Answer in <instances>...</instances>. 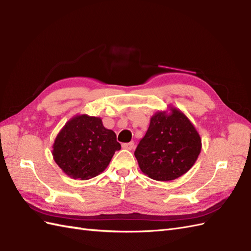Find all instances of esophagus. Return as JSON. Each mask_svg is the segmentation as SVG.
<instances>
[{
  "instance_id": "obj_1",
  "label": "esophagus",
  "mask_w": 251,
  "mask_h": 251,
  "mask_svg": "<svg viewBox=\"0 0 251 251\" xmlns=\"http://www.w3.org/2000/svg\"><path fill=\"white\" fill-rule=\"evenodd\" d=\"M122 148L131 151V150L135 149V142L131 141V142H128V143H123V144H122Z\"/></svg>"
}]
</instances>
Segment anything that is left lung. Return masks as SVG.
<instances>
[{
    "mask_svg": "<svg viewBox=\"0 0 251 251\" xmlns=\"http://www.w3.org/2000/svg\"><path fill=\"white\" fill-rule=\"evenodd\" d=\"M201 148V137L194 124L180 110L170 106L169 111H158L151 118L135 156L145 176L168 182L190 170Z\"/></svg>",
    "mask_w": 251,
    "mask_h": 251,
    "instance_id": "8db88e82",
    "label": "left lung"
}]
</instances>
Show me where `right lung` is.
<instances>
[{
	"instance_id": "obj_1",
	"label": "right lung",
	"mask_w": 251,
	"mask_h": 251,
	"mask_svg": "<svg viewBox=\"0 0 251 251\" xmlns=\"http://www.w3.org/2000/svg\"><path fill=\"white\" fill-rule=\"evenodd\" d=\"M119 150L115 132L107 129L100 118L77 114L57 133L52 156L69 177L85 180L100 174Z\"/></svg>"
}]
</instances>
